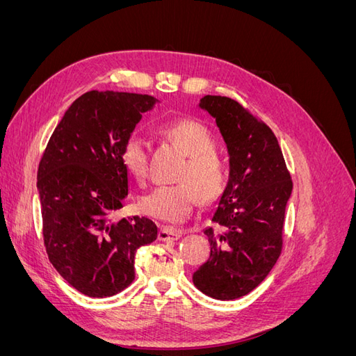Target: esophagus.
<instances>
[{
	"label": "esophagus",
	"mask_w": 356,
	"mask_h": 356,
	"mask_svg": "<svg viewBox=\"0 0 356 356\" xmlns=\"http://www.w3.org/2000/svg\"><path fill=\"white\" fill-rule=\"evenodd\" d=\"M182 230L179 229H172V227H161L159 232V241L169 242V241H177L182 236Z\"/></svg>",
	"instance_id": "obj_1"
}]
</instances>
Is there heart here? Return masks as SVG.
Returning a JSON list of instances; mask_svg holds the SVG:
<instances>
[{
	"mask_svg": "<svg viewBox=\"0 0 356 356\" xmlns=\"http://www.w3.org/2000/svg\"><path fill=\"white\" fill-rule=\"evenodd\" d=\"M165 136L178 145L188 157L182 168V182L159 186L139 200V208L149 217L168 222L184 221L197 203V193L207 202L217 199L225 186L224 161L215 153V138L197 120H177L161 129ZM123 165L129 174L143 181L148 172V144L139 134L126 139L122 149Z\"/></svg>",
	"mask_w": 356,
	"mask_h": 356,
	"instance_id": "heart-1",
	"label": "heart"
}]
</instances>
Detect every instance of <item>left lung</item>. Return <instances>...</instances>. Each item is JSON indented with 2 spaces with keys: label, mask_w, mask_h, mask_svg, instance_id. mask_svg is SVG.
Listing matches in <instances>:
<instances>
[{
  "label": "left lung",
  "mask_w": 356,
  "mask_h": 356,
  "mask_svg": "<svg viewBox=\"0 0 356 356\" xmlns=\"http://www.w3.org/2000/svg\"><path fill=\"white\" fill-rule=\"evenodd\" d=\"M199 106L217 123L230 156V175L213 227L211 255L193 284L215 300L246 296L270 273L282 251L285 208L293 181L272 129L234 99L207 95Z\"/></svg>",
  "instance_id": "8db88e82"
}]
</instances>
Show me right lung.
Returning <instances> with one entry per match:
<instances>
[{
    "mask_svg": "<svg viewBox=\"0 0 356 356\" xmlns=\"http://www.w3.org/2000/svg\"><path fill=\"white\" fill-rule=\"evenodd\" d=\"M157 104L149 95L86 92L41 157L37 188L49 260L88 297H111L131 285L136 250L157 239V225L145 217L113 220L129 191L123 145Z\"/></svg>",
    "mask_w": 356,
    "mask_h": 356,
    "instance_id": "right-lung-1",
    "label": "right lung"
}]
</instances>
